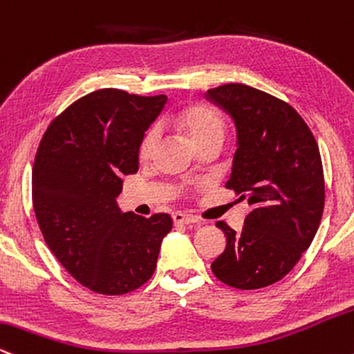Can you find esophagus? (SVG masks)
Masks as SVG:
<instances>
[{
	"mask_svg": "<svg viewBox=\"0 0 354 354\" xmlns=\"http://www.w3.org/2000/svg\"><path fill=\"white\" fill-rule=\"evenodd\" d=\"M172 220L174 223H177V225H192V223H197L198 220L192 217V215H185V214H174L172 215Z\"/></svg>",
	"mask_w": 354,
	"mask_h": 354,
	"instance_id": "1",
	"label": "esophagus"
}]
</instances>
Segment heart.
<instances>
[{"label":"heart","mask_w":354,"mask_h":354,"mask_svg":"<svg viewBox=\"0 0 354 354\" xmlns=\"http://www.w3.org/2000/svg\"><path fill=\"white\" fill-rule=\"evenodd\" d=\"M177 124L197 149L210 142L222 144L225 124H223L222 115L207 104L187 106L177 114ZM159 127H151L145 132L139 147L140 159H149L152 156L157 144H159Z\"/></svg>","instance_id":"b5f03b06"}]
</instances>
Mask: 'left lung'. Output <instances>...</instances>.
<instances>
[{
  "instance_id": "8db88e82",
  "label": "left lung",
  "mask_w": 354,
  "mask_h": 354,
  "mask_svg": "<svg viewBox=\"0 0 354 354\" xmlns=\"http://www.w3.org/2000/svg\"><path fill=\"white\" fill-rule=\"evenodd\" d=\"M205 97L234 119L236 151L227 189L253 207L242 232L217 222L227 247L212 272L234 288H263L290 273L317 235L325 207L318 144L290 104L255 87L225 84Z\"/></svg>"
}]
</instances>
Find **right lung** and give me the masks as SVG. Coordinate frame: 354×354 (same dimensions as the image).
Listing matches in <instances>:
<instances>
[{
	"mask_svg": "<svg viewBox=\"0 0 354 354\" xmlns=\"http://www.w3.org/2000/svg\"><path fill=\"white\" fill-rule=\"evenodd\" d=\"M167 95L99 89L77 99L44 132L32 169V205L59 263L86 288L124 295L152 277L167 214L122 212V177L139 170L145 131Z\"/></svg>",
	"mask_w": 354,
	"mask_h": 354,
	"instance_id": "obj_1",
	"label": "right lung"
}]
</instances>
